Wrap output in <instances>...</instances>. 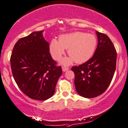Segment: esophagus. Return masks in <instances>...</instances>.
Wrapping results in <instances>:
<instances>
[{"label": "esophagus", "instance_id": "obj_1", "mask_svg": "<svg viewBox=\"0 0 128 128\" xmlns=\"http://www.w3.org/2000/svg\"><path fill=\"white\" fill-rule=\"evenodd\" d=\"M62 71L63 72H66V71L68 70H69V68L68 67H62Z\"/></svg>", "mask_w": 128, "mask_h": 128}]
</instances>
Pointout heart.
<instances>
[{"mask_svg":"<svg viewBox=\"0 0 128 128\" xmlns=\"http://www.w3.org/2000/svg\"><path fill=\"white\" fill-rule=\"evenodd\" d=\"M98 45V40L94 35L83 32H76L60 36L59 41L53 39L50 45V52L53 58L60 60L68 49L71 56L61 61L63 65H69L74 61L82 64L86 62L93 56Z\"/></svg>","mask_w":128,"mask_h":128,"instance_id":"b5f03b06","label":"heart"}]
</instances>
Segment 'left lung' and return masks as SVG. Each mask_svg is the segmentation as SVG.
Segmentation results:
<instances>
[{"label": "left lung", "mask_w": 128, "mask_h": 128, "mask_svg": "<svg viewBox=\"0 0 128 128\" xmlns=\"http://www.w3.org/2000/svg\"><path fill=\"white\" fill-rule=\"evenodd\" d=\"M98 44L93 56L86 62L72 68L75 74L77 93L93 98L104 93L110 84L116 70L117 53L110 39L96 31Z\"/></svg>", "instance_id": "1"}]
</instances>
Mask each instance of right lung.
Here are the masks:
<instances>
[{
    "mask_svg": "<svg viewBox=\"0 0 128 128\" xmlns=\"http://www.w3.org/2000/svg\"><path fill=\"white\" fill-rule=\"evenodd\" d=\"M43 30L19 39L10 56L14 81L25 94L36 100H45L54 94L62 74L61 66L51 57L49 43Z\"/></svg>",
    "mask_w": 128,
    "mask_h": 128,
    "instance_id": "obj_1",
    "label": "right lung"
}]
</instances>
